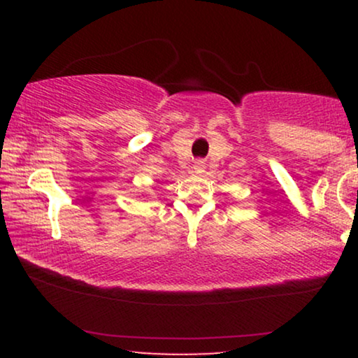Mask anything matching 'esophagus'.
Returning a JSON list of instances; mask_svg holds the SVG:
<instances>
[{"mask_svg":"<svg viewBox=\"0 0 358 358\" xmlns=\"http://www.w3.org/2000/svg\"><path fill=\"white\" fill-rule=\"evenodd\" d=\"M203 171H205V163H203V161H197V163L194 164L192 173H195V174H202Z\"/></svg>","mask_w":358,"mask_h":358,"instance_id":"esophagus-1","label":"esophagus"}]
</instances>
